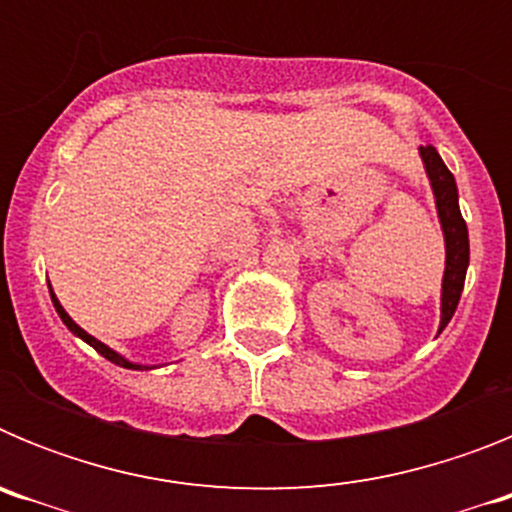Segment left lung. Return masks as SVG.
Listing matches in <instances>:
<instances>
[{
	"instance_id": "1",
	"label": "left lung",
	"mask_w": 512,
	"mask_h": 512,
	"mask_svg": "<svg viewBox=\"0 0 512 512\" xmlns=\"http://www.w3.org/2000/svg\"><path fill=\"white\" fill-rule=\"evenodd\" d=\"M420 158L425 164V174L431 179L438 220H441L443 230V243H446V269H443L441 284V325H438V333H441L449 325V320L454 318L461 289H464V279H467L469 233L459 210V189H456L454 174L446 169V164H443L433 146H420Z\"/></svg>"
}]
</instances>
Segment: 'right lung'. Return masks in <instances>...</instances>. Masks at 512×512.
Returning a JSON list of instances; mask_svg holds the SVG:
<instances>
[{"label": "right lung", "mask_w": 512, "mask_h": 512, "mask_svg": "<svg viewBox=\"0 0 512 512\" xmlns=\"http://www.w3.org/2000/svg\"><path fill=\"white\" fill-rule=\"evenodd\" d=\"M51 300H53V307H56V312H58V318L63 320V325H66V328H69L71 333H74V336H79L81 341H87L89 346H92L94 351H97V354L104 356V359L112 361V364H117V366H122V369H153V366H143V364H135V361H128V359H125V356H120V354H117V351H112L110 346H104L102 341H97V338H94V336H89L87 330L79 328V325H76L74 320H71L69 312L63 310V305H61V302H58V297L53 295V289H51Z\"/></svg>", "instance_id": "right-lung-1"}]
</instances>
